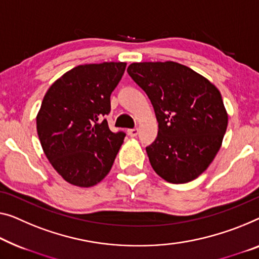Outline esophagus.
Here are the masks:
<instances>
[{
    "instance_id": "34e87169",
    "label": "esophagus",
    "mask_w": 259,
    "mask_h": 259,
    "mask_svg": "<svg viewBox=\"0 0 259 259\" xmlns=\"http://www.w3.org/2000/svg\"><path fill=\"white\" fill-rule=\"evenodd\" d=\"M128 135L130 137H136L138 135V129L137 128H134V129H129L128 130Z\"/></svg>"
}]
</instances>
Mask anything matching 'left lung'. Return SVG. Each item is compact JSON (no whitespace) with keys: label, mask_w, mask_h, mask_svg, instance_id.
Returning <instances> with one entry per match:
<instances>
[{"label":"left lung","mask_w":259,"mask_h":259,"mask_svg":"<svg viewBox=\"0 0 259 259\" xmlns=\"http://www.w3.org/2000/svg\"><path fill=\"white\" fill-rule=\"evenodd\" d=\"M149 96L158 135L146 146L150 164L172 184L194 180L221 148L228 114L209 80L175 61L134 63L126 69Z\"/></svg>","instance_id":"1"}]
</instances>
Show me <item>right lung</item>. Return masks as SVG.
Masks as SVG:
<instances>
[{"label": "right lung", "mask_w": 259, "mask_h": 259, "mask_svg": "<svg viewBox=\"0 0 259 259\" xmlns=\"http://www.w3.org/2000/svg\"><path fill=\"white\" fill-rule=\"evenodd\" d=\"M125 63L80 65L52 83L37 115V133L53 168L79 187H91L109 173L125 134L113 133L105 118L110 94Z\"/></svg>", "instance_id": "add662e5"}]
</instances>
